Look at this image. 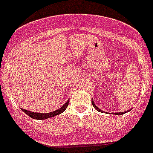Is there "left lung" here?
<instances>
[{
  "label": "left lung",
  "instance_id": "obj_1",
  "mask_svg": "<svg viewBox=\"0 0 153 153\" xmlns=\"http://www.w3.org/2000/svg\"><path fill=\"white\" fill-rule=\"evenodd\" d=\"M92 104H93V106H94V108H95V109H97V111H99V112H103V111H102L101 109H99V108L97 107V106H96V104L94 103V102H93V99H92ZM129 111H130V109H129V110H127V111L126 112V113H127V112H129ZM103 113H104V112H103ZM125 113V112H123V113H114V114L115 115H123V114H124V113Z\"/></svg>",
  "mask_w": 153,
  "mask_h": 153
}]
</instances>
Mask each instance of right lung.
<instances>
[{
    "label": "right lung",
    "mask_w": 153,
    "mask_h": 153,
    "mask_svg": "<svg viewBox=\"0 0 153 153\" xmlns=\"http://www.w3.org/2000/svg\"><path fill=\"white\" fill-rule=\"evenodd\" d=\"M69 100L67 101V102L62 106L61 108H60L59 109L56 110V111L51 112V113H33V112L28 111V110H26V109H21L23 110V112L26 113L27 115H28L30 117H31L32 119H34V120H46V119H48L50 117H53L55 116H57V115L60 114L63 112L65 111V109H67V107L68 106L69 104Z\"/></svg>",
    "instance_id": "add662e5"
}]
</instances>
